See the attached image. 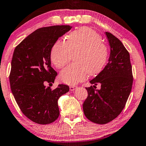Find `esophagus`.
<instances>
[{
    "mask_svg": "<svg viewBox=\"0 0 146 146\" xmlns=\"http://www.w3.org/2000/svg\"><path fill=\"white\" fill-rule=\"evenodd\" d=\"M70 91H74L75 90H76L77 88V86H71L69 87Z\"/></svg>",
    "mask_w": 146,
    "mask_h": 146,
    "instance_id": "obj_1",
    "label": "esophagus"
}]
</instances>
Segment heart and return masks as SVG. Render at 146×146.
<instances>
[{
	"mask_svg": "<svg viewBox=\"0 0 146 146\" xmlns=\"http://www.w3.org/2000/svg\"><path fill=\"white\" fill-rule=\"evenodd\" d=\"M75 54V63L64 68L60 73L62 82L69 85L82 82L88 74L98 73L106 63L108 50L96 31L84 27L70 33L66 42H55L51 50V60L57 68H62Z\"/></svg>",
	"mask_w": 146,
	"mask_h": 146,
	"instance_id": "b5f03b06",
	"label": "heart"
}]
</instances>
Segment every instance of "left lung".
Listing matches in <instances>:
<instances>
[{"label":"left lung","instance_id":"1","mask_svg":"<svg viewBox=\"0 0 146 146\" xmlns=\"http://www.w3.org/2000/svg\"><path fill=\"white\" fill-rule=\"evenodd\" d=\"M105 36L110 46L108 63L86 88L88 96L83 104L87 119L98 124H106L118 117L126 104L133 84L130 55L122 42L111 33ZM98 83L100 90H95Z\"/></svg>","mask_w":146,"mask_h":146}]
</instances>
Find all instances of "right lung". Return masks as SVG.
Wrapping results in <instances>:
<instances>
[{"instance_id":"right-lung-1","label":"right lung","mask_w":146,"mask_h":146,"mask_svg":"<svg viewBox=\"0 0 146 146\" xmlns=\"http://www.w3.org/2000/svg\"><path fill=\"white\" fill-rule=\"evenodd\" d=\"M72 28L54 25L36 29L15 48L9 81L18 106L25 116L38 124L54 122L59 116L58 100L69 87L52 85L57 73L51 67V50L57 40Z\"/></svg>"}]
</instances>
